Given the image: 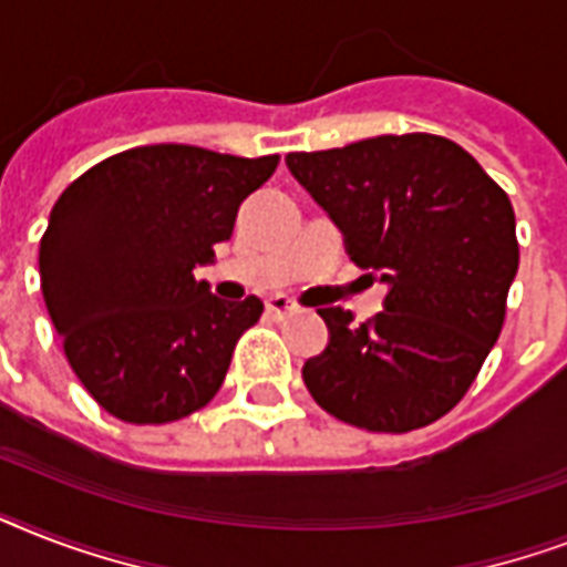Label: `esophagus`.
<instances>
[{
    "label": "esophagus",
    "mask_w": 567,
    "mask_h": 567,
    "mask_svg": "<svg viewBox=\"0 0 567 567\" xmlns=\"http://www.w3.org/2000/svg\"><path fill=\"white\" fill-rule=\"evenodd\" d=\"M265 309L270 318H285V315H291L297 306H293V300H288V297H282V293H276V297H270V300L265 302Z\"/></svg>",
    "instance_id": "1"
}]
</instances>
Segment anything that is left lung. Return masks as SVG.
<instances>
[{
  "instance_id": "obj_1",
  "label": "left lung",
  "mask_w": 567,
  "mask_h": 567,
  "mask_svg": "<svg viewBox=\"0 0 567 567\" xmlns=\"http://www.w3.org/2000/svg\"><path fill=\"white\" fill-rule=\"evenodd\" d=\"M288 167L388 285L385 311L318 309L327 350L302 379L320 409L368 432L430 426L467 394L518 274L515 212L471 153L441 135H379L291 153Z\"/></svg>"
}]
</instances>
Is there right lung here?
I'll use <instances>...</instances> for the list:
<instances>
[{"instance_id": "obj_1", "label": "right lung", "mask_w": 567, "mask_h": 567, "mask_svg": "<svg viewBox=\"0 0 567 567\" xmlns=\"http://www.w3.org/2000/svg\"><path fill=\"white\" fill-rule=\"evenodd\" d=\"M279 155L135 146L58 196L40 288L73 373L126 423H173L212 403L265 302L217 300L194 276L231 238L240 203Z\"/></svg>"}]
</instances>
